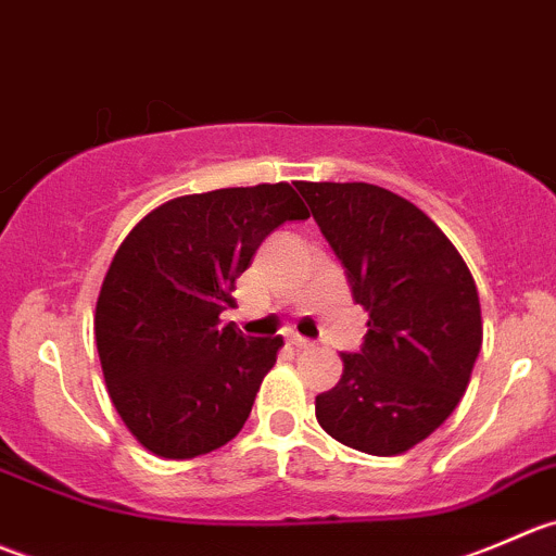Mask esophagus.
I'll return each instance as SVG.
<instances>
[{
  "label": "esophagus",
  "instance_id": "esophagus-1",
  "mask_svg": "<svg viewBox=\"0 0 556 556\" xmlns=\"http://www.w3.org/2000/svg\"><path fill=\"white\" fill-rule=\"evenodd\" d=\"M289 345H291V349H296V351H307V349H313L311 340L300 338V334H291V338H289Z\"/></svg>",
  "mask_w": 556,
  "mask_h": 556
}]
</instances>
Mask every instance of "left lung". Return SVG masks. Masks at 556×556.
I'll use <instances>...</instances> for the list:
<instances>
[{"instance_id":"left-lung-1","label":"left lung","mask_w":556,"mask_h":556,"mask_svg":"<svg viewBox=\"0 0 556 556\" xmlns=\"http://www.w3.org/2000/svg\"><path fill=\"white\" fill-rule=\"evenodd\" d=\"M296 191L370 313L362 349L316 397L318 425L372 457L408 452L470 381L483 338L476 280L435 222L381 186L300 180Z\"/></svg>"}]
</instances>
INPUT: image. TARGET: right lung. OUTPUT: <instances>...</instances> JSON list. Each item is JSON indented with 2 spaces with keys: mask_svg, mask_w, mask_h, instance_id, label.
Returning <instances> with one entry per match:
<instances>
[{
  "mask_svg": "<svg viewBox=\"0 0 556 556\" xmlns=\"http://www.w3.org/2000/svg\"><path fill=\"white\" fill-rule=\"evenodd\" d=\"M307 216L289 184H260L169 200L126 235L93 334L110 400L148 452L191 459L243 430L283 338H245L218 316L262 240Z\"/></svg>",
  "mask_w": 556,
  "mask_h": 556,
  "instance_id": "1",
  "label": "right lung"
}]
</instances>
